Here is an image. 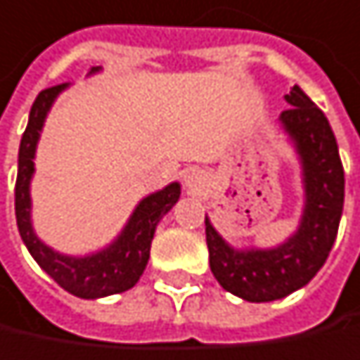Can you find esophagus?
Returning <instances> with one entry per match:
<instances>
[{
  "instance_id": "34e87169",
  "label": "esophagus",
  "mask_w": 360,
  "mask_h": 360,
  "mask_svg": "<svg viewBox=\"0 0 360 360\" xmlns=\"http://www.w3.org/2000/svg\"><path fill=\"white\" fill-rule=\"evenodd\" d=\"M184 184H186V188H191V191H199L201 186H205V176H202V172H199V169L188 172L186 178H184Z\"/></svg>"
}]
</instances>
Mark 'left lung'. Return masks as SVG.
<instances>
[{"label":"left lung","mask_w":360,"mask_h":360,"mask_svg":"<svg viewBox=\"0 0 360 360\" xmlns=\"http://www.w3.org/2000/svg\"><path fill=\"white\" fill-rule=\"evenodd\" d=\"M286 101L290 110L280 113V124L298 153L304 186L296 232L274 248L238 250L205 215L211 271L224 290L248 302L278 300L307 286L334 247L344 207V167L326 113L296 84Z\"/></svg>","instance_id":"8db88e82"}]
</instances>
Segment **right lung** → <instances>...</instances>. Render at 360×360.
Masks as SVG:
<instances>
[{"label": "right lung", "mask_w": 360, "mask_h": 360, "mask_svg": "<svg viewBox=\"0 0 360 360\" xmlns=\"http://www.w3.org/2000/svg\"><path fill=\"white\" fill-rule=\"evenodd\" d=\"M101 68H91L89 74L99 72ZM68 84H58L45 89L37 95L28 124L20 141L18 151V178H16V221L22 243L32 255V259L41 265L45 274H49L64 290L78 298H103L110 294L130 290L143 276L151 240L155 234L159 219L180 199V184L172 182L165 188L145 197L132 211L128 224L117 234L110 247L84 257L62 255L47 247L32 230L30 221V180L34 174V153L37 143L41 139V130L45 117L51 110L58 95Z\"/></svg>", "instance_id": "1"}]
</instances>
